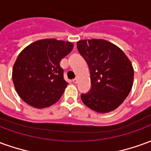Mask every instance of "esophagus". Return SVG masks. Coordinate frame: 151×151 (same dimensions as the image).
I'll list each match as a JSON object with an SVG mask.
<instances>
[{
    "instance_id": "esophagus-1",
    "label": "esophagus",
    "mask_w": 151,
    "mask_h": 151,
    "mask_svg": "<svg viewBox=\"0 0 151 151\" xmlns=\"http://www.w3.org/2000/svg\"><path fill=\"white\" fill-rule=\"evenodd\" d=\"M78 78H74L73 80V83H78Z\"/></svg>"
}]
</instances>
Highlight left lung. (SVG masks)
Masks as SVG:
<instances>
[{
	"label": "left lung",
	"instance_id": "obj_1",
	"mask_svg": "<svg viewBox=\"0 0 151 151\" xmlns=\"http://www.w3.org/2000/svg\"><path fill=\"white\" fill-rule=\"evenodd\" d=\"M77 47L91 72V88L81 95L82 101L99 113L114 111L133 86L132 63L119 47L107 40H79Z\"/></svg>",
	"mask_w": 151,
	"mask_h": 151
}]
</instances>
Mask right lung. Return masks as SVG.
<instances>
[{"instance_id": "right-lung-1", "label": "right lung", "mask_w": 151, "mask_h": 151, "mask_svg": "<svg viewBox=\"0 0 151 151\" xmlns=\"http://www.w3.org/2000/svg\"><path fill=\"white\" fill-rule=\"evenodd\" d=\"M73 47L69 41L44 39L29 44L19 53L12 78L16 91L25 103L44 108L59 100L68 85L60 63Z\"/></svg>"}]
</instances>
